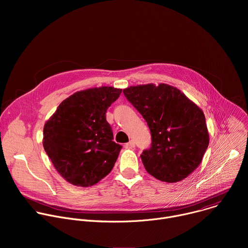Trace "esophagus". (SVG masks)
I'll return each mask as SVG.
<instances>
[{"mask_svg":"<svg viewBox=\"0 0 248 248\" xmlns=\"http://www.w3.org/2000/svg\"><path fill=\"white\" fill-rule=\"evenodd\" d=\"M125 146L128 147V148H134V147H135V142H134L133 140H130L129 142H127V143L125 144Z\"/></svg>","mask_w":248,"mask_h":248,"instance_id":"obj_1","label":"esophagus"}]
</instances>
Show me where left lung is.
<instances>
[{
	"label": "left lung",
	"instance_id": "left-lung-1",
	"mask_svg": "<svg viewBox=\"0 0 248 248\" xmlns=\"http://www.w3.org/2000/svg\"><path fill=\"white\" fill-rule=\"evenodd\" d=\"M123 92L151 132V147L140 155L145 170L165 183L186 179L200 165L209 144L203 112L178 88L164 83Z\"/></svg>",
	"mask_w": 248,
	"mask_h": 248
}]
</instances>
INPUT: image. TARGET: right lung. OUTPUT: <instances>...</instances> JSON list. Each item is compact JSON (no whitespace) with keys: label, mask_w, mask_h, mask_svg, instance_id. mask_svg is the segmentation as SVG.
Segmentation results:
<instances>
[{"label":"right lung","mask_w":248,"mask_h":248,"mask_svg":"<svg viewBox=\"0 0 248 248\" xmlns=\"http://www.w3.org/2000/svg\"><path fill=\"white\" fill-rule=\"evenodd\" d=\"M121 93L108 86L78 91L62 101L45 124L44 149L69 184L91 186L114 168L122 145L113 141L106 112Z\"/></svg>","instance_id":"obj_1"}]
</instances>
